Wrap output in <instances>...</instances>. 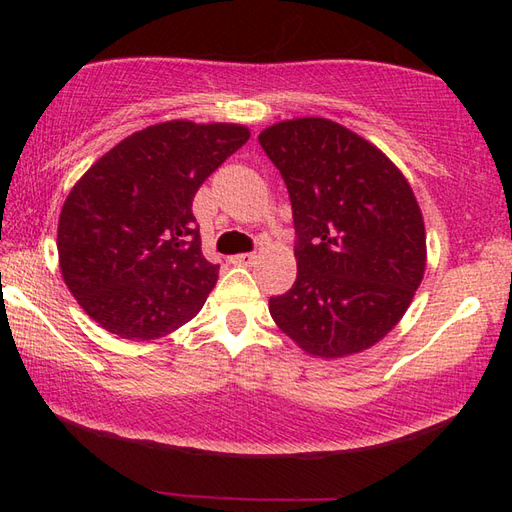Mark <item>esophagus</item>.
<instances>
[{"instance_id":"obj_1","label":"esophagus","mask_w":512,"mask_h":512,"mask_svg":"<svg viewBox=\"0 0 512 512\" xmlns=\"http://www.w3.org/2000/svg\"><path fill=\"white\" fill-rule=\"evenodd\" d=\"M231 262L237 264V266H250L257 262V255L255 253H239L235 257H231Z\"/></svg>"}]
</instances>
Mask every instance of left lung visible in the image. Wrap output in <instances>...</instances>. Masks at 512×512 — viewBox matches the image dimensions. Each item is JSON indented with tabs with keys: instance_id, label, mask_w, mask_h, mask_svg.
I'll use <instances>...</instances> for the list:
<instances>
[{
	"instance_id": "1",
	"label": "left lung",
	"mask_w": 512,
	"mask_h": 512,
	"mask_svg": "<svg viewBox=\"0 0 512 512\" xmlns=\"http://www.w3.org/2000/svg\"><path fill=\"white\" fill-rule=\"evenodd\" d=\"M259 145L286 182L297 231V281L270 297V317L312 356L369 350L396 328L427 266L422 211L407 178L330 118L275 123Z\"/></svg>"
}]
</instances>
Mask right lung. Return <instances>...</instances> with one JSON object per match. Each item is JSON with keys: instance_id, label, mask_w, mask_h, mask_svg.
Masks as SVG:
<instances>
[{"instance_id": "obj_1", "label": "right lung", "mask_w": 512, "mask_h": 512, "mask_svg": "<svg viewBox=\"0 0 512 512\" xmlns=\"http://www.w3.org/2000/svg\"><path fill=\"white\" fill-rule=\"evenodd\" d=\"M248 138L235 123H158L121 140L74 184L59 215V266L103 330L154 341L202 310L220 266L202 255L191 204Z\"/></svg>"}]
</instances>
